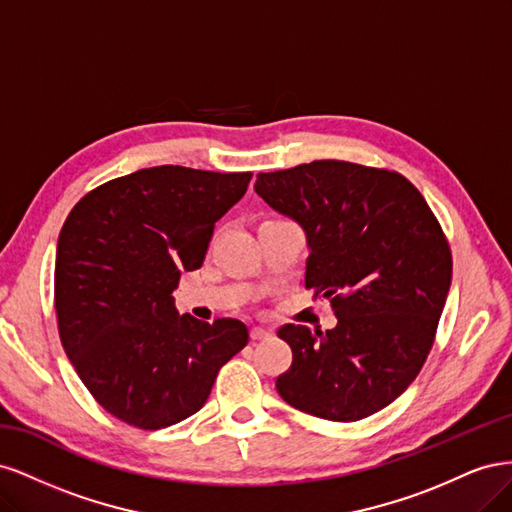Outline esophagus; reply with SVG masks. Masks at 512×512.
Returning a JSON list of instances; mask_svg holds the SVG:
<instances>
[{"instance_id":"obj_1","label":"esophagus","mask_w":512,"mask_h":512,"mask_svg":"<svg viewBox=\"0 0 512 512\" xmlns=\"http://www.w3.org/2000/svg\"><path fill=\"white\" fill-rule=\"evenodd\" d=\"M250 337L254 339V342H258V339L271 337V331H269V329H262V327H254V329L250 331Z\"/></svg>"}]
</instances>
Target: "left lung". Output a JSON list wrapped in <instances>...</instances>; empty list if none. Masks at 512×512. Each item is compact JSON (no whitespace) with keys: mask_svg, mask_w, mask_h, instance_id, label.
Returning <instances> with one entry per match:
<instances>
[{"mask_svg":"<svg viewBox=\"0 0 512 512\" xmlns=\"http://www.w3.org/2000/svg\"><path fill=\"white\" fill-rule=\"evenodd\" d=\"M254 190L303 228L305 288L337 318L327 333L277 331L292 348L277 393L337 423L386 408L421 371L451 288V250L425 198L399 173L339 160L258 173Z\"/></svg>","mask_w":512,"mask_h":512,"instance_id":"1","label":"left lung"}]
</instances>
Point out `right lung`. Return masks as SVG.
I'll return each mask as SVG.
<instances>
[{
	"instance_id": "add662e5",
	"label": "right lung",
	"mask_w": 512,
	"mask_h": 512,
	"mask_svg": "<svg viewBox=\"0 0 512 512\" xmlns=\"http://www.w3.org/2000/svg\"><path fill=\"white\" fill-rule=\"evenodd\" d=\"M252 173L153 166L83 196L59 232L55 309L61 346L98 404L162 429L205 406L247 327L179 316L173 290L203 265L213 226Z\"/></svg>"
}]
</instances>
